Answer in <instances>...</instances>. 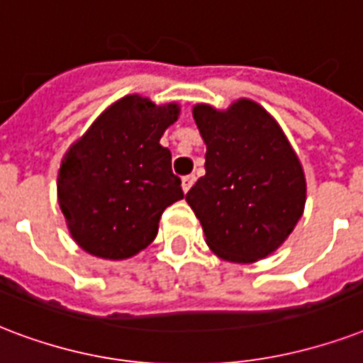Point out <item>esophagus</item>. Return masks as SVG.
<instances>
[{"label": "esophagus", "instance_id": "esophagus-1", "mask_svg": "<svg viewBox=\"0 0 363 363\" xmlns=\"http://www.w3.org/2000/svg\"><path fill=\"white\" fill-rule=\"evenodd\" d=\"M194 182H196V175L182 177V190H184V192H188V190L192 188Z\"/></svg>", "mask_w": 363, "mask_h": 363}]
</instances>
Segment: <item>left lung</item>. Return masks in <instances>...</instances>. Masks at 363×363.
<instances>
[{
    "instance_id": "8db88e82",
    "label": "left lung",
    "mask_w": 363,
    "mask_h": 363,
    "mask_svg": "<svg viewBox=\"0 0 363 363\" xmlns=\"http://www.w3.org/2000/svg\"><path fill=\"white\" fill-rule=\"evenodd\" d=\"M206 140V175L186 194L207 245L232 262L274 253L303 217V165L267 110L240 99L226 110L196 104Z\"/></svg>"
}]
</instances>
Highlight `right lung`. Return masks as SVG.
Instances as JSON below:
<instances>
[{"instance_id":"add662e5","label":"right lung","mask_w":363,"mask_h":363,"mask_svg":"<svg viewBox=\"0 0 363 363\" xmlns=\"http://www.w3.org/2000/svg\"><path fill=\"white\" fill-rule=\"evenodd\" d=\"M179 114L175 102L156 106L127 95L68 148L57 179L59 206L87 253L110 261L137 255L154 242L165 207L184 198L171 152L160 145Z\"/></svg>"}]
</instances>
